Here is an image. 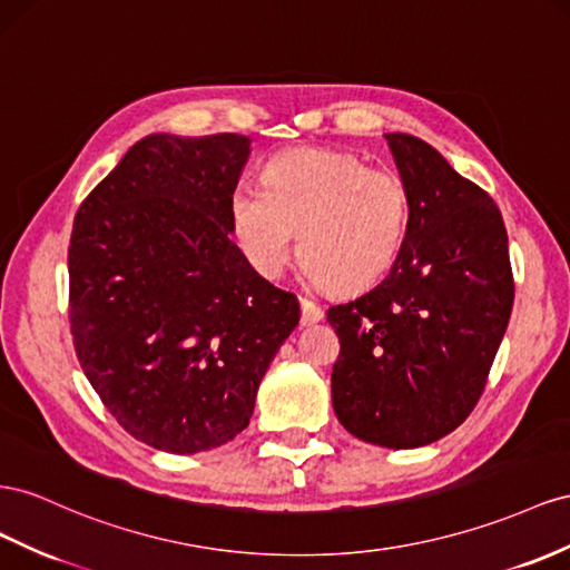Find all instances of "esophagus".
<instances>
[{
	"label": "esophagus",
	"instance_id": "1",
	"mask_svg": "<svg viewBox=\"0 0 570 570\" xmlns=\"http://www.w3.org/2000/svg\"><path fill=\"white\" fill-rule=\"evenodd\" d=\"M302 304V326H312V323H318L323 318V309L314 302V299H299Z\"/></svg>",
	"mask_w": 570,
	"mask_h": 570
}]
</instances>
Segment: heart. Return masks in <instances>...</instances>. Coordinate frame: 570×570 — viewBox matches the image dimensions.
Returning a JSON list of instances; mask_svg holds the SVG:
<instances>
[{
    "instance_id": "1",
    "label": "heart",
    "mask_w": 570,
    "mask_h": 570,
    "mask_svg": "<svg viewBox=\"0 0 570 570\" xmlns=\"http://www.w3.org/2000/svg\"><path fill=\"white\" fill-rule=\"evenodd\" d=\"M407 213L403 177L326 148L281 153L266 167V187L239 181L229 196L233 235L258 275L278 278L302 228L306 275L345 292L374 285L393 266Z\"/></svg>"
}]
</instances>
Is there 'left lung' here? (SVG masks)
Wrapping results in <instances>:
<instances>
[{
	"label": "left lung",
	"instance_id": "8db88e82",
	"mask_svg": "<svg viewBox=\"0 0 570 570\" xmlns=\"http://www.w3.org/2000/svg\"><path fill=\"white\" fill-rule=\"evenodd\" d=\"M410 213L389 275L335 304L341 341L331 393L352 436L420 449L451 434L480 400L513 309L501 210L436 148L386 134Z\"/></svg>",
	"mask_w": 570,
	"mask_h": 570
}]
</instances>
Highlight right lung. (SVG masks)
I'll use <instances>...</instances> for the list:
<instances>
[{
    "label": "right lung",
    "mask_w": 570,
    "mask_h": 570,
    "mask_svg": "<svg viewBox=\"0 0 570 570\" xmlns=\"http://www.w3.org/2000/svg\"><path fill=\"white\" fill-rule=\"evenodd\" d=\"M239 134H150L86 196L69 244L76 357L127 432L165 453L244 432L299 302L229 239Z\"/></svg>",
    "instance_id": "add662e5"
}]
</instances>
